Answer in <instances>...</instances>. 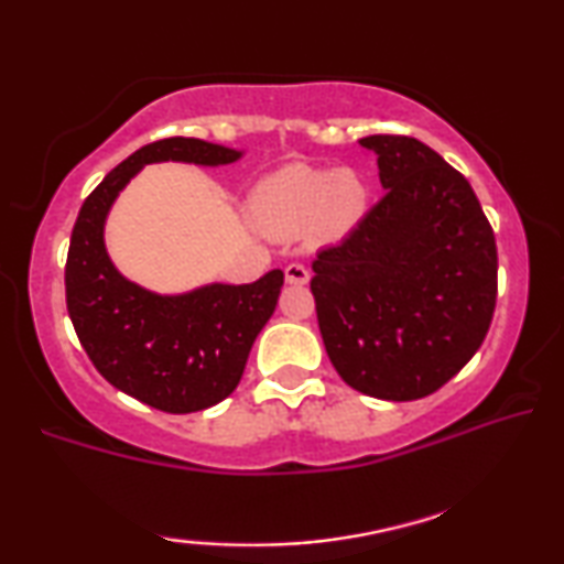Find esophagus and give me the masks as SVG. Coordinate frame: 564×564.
Segmentation results:
<instances>
[{
    "label": "esophagus",
    "instance_id": "obj_1",
    "mask_svg": "<svg viewBox=\"0 0 564 564\" xmlns=\"http://www.w3.org/2000/svg\"><path fill=\"white\" fill-rule=\"evenodd\" d=\"M284 280L290 284H307L310 282V269L305 264H297L292 262L284 267Z\"/></svg>",
    "mask_w": 564,
    "mask_h": 564
}]
</instances>
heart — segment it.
<instances>
[{"instance_id": "obj_1", "label": "heart", "mask_w": 564, "mask_h": 564, "mask_svg": "<svg viewBox=\"0 0 564 564\" xmlns=\"http://www.w3.org/2000/svg\"><path fill=\"white\" fill-rule=\"evenodd\" d=\"M369 195V183L356 170H323L295 162L259 181L247 210L259 231L274 239L310 234L317 241H338L366 216Z\"/></svg>"}]
</instances>
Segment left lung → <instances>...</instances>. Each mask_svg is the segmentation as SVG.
Returning <instances> with one entry per match:
<instances>
[{
  "instance_id": "1",
  "label": "left lung",
  "mask_w": 564,
  "mask_h": 564,
  "mask_svg": "<svg viewBox=\"0 0 564 564\" xmlns=\"http://www.w3.org/2000/svg\"><path fill=\"white\" fill-rule=\"evenodd\" d=\"M387 195L313 262L330 364L361 394L412 402L451 381L496 307V239L470 183L414 137L371 134Z\"/></svg>"
}]
</instances>
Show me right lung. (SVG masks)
<instances>
[{"mask_svg": "<svg viewBox=\"0 0 564 564\" xmlns=\"http://www.w3.org/2000/svg\"><path fill=\"white\" fill-rule=\"evenodd\" d=\"M243 150L195 137L144 144L111 170L78 210L65 262V302L80 346L101 377L154 410H208L241 381L249 350L272 317L284 284L272 269L251 284L210 282L160 295L127 280L106 251V218L144 165L221 167Z\"/></svg>", "mask_w": 564, "mask_h": 564, "instance_id": "add662e5", "label": "right lung"}]
</instances>
